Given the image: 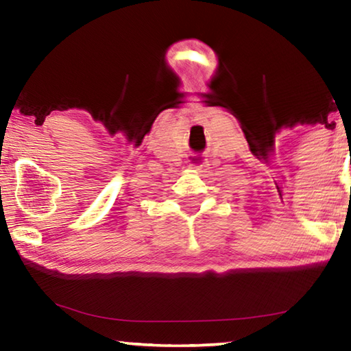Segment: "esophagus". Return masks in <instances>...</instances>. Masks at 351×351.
Returning <instances> with one entry per match:
<instances>
[{
    "label": "esophagus",
    "instance_id": "34e87169",
    "mask_svg": "<svg viewBox=\"0 0 351 351\" xmlns=\"http://www.w3.org/2000/svg\"><path fill=\"white\" fill-rule=\"evenodd\" d=\"M201 167H203L201 164H190V169H193V170H199Z\"/></svg>",
    "mask_w": 351,
    "mask_h": 351
}]
</instances>
